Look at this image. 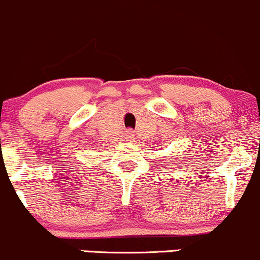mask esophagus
Segmentation results:
<instances>
[{
  "instance_id": "esophagus-1",
  "label": "esophagus",
  "mask_w": 260,
  "mask_h": 260,
  "mask_svg": "<svg viewBox=\"0 0 260 260\" xmlns=\"http://www.w3.org/2000/svg\"><path fill=\"white\" fill-rule=\"evenodd\" d=\"M128 138H129V139H132V138H133V137H132V135H131V133H129V135H128Z\"/></svg>"
}]
</instances>
